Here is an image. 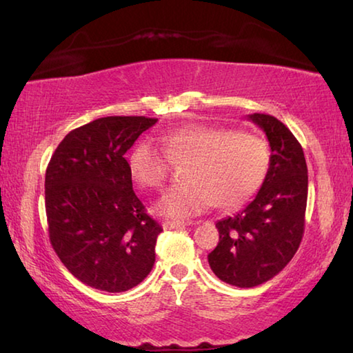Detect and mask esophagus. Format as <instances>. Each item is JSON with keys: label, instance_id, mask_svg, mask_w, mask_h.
<instances>
[{"label": "esophagus", "instance_id": "esophagus-1", "mask_svg": "<svg viewBox=\"0 0 353 353\" xmlns=\"http://www.w3.org/2000/svg\"><path fill=\"white\" fill-rule=\"evenodd\" d=\"M188 225V222H181V221H165L162 223L163 230H172V228H185Z\"/></svg>", "mask_w": 353, "mask_h": 353}]
</instances>
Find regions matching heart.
Masks as SVG:
<instances>
[{"label":"heart","instance_id":"1","mask_svg":"<svg viewBox=\"0 0 353 353\" xmlns=\"http://www.w3.org/2000/svg\"><path fill=\"white\" fill-rule=\"evenodd\" d=\"M163 150L143 140L130 156L134 181L146 188L162 187L170 160H187L182 176L187 182L172 185L156 203L159 214L187 219L219 208L234 210L245 203L264 182L270 152L261 137L225 128L187 125L172 128L159 137Z\"/></svg>","mask_w":353,"mask_h":353}]
</instances>
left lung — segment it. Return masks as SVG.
I'll use <instances>...</instances> for the list:
<instances>
[{"label":"left lung","instance_id":"8db88e82","mask_svg":"<svg viewBox=\"0 0 353 353\" xmlns=\"http://www.w3.org/2000/svg\"><path fill=\"white\" fill-rule=\"evenodd\" d=\"M248 120L265 132L270 165L253 201L216 223L219 242L208 254L216 276L241 288L267 283L292 261L304 234L309 187L304 151L292 131L268 114Z\"/></svg>","mask_w":353,"mask_h":353}]
</instances>
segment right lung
<instances>
[{"label":"right lung","mask_w":353,"mask_h":353,"mask_svg":"<svg viewBox=\"0 0 353 353\" xmlns=\"http://www.w3.org/2000/svg\"><path fill=\"white\" fill-rule=\"evenodd\" d=\"M101 117L70 131L46 170L49 239L68 270L97 290L126 292L148 276L162 227L132 190L125 152L156 125Z\"/></svg>","instance_id":"obj_1"}]
</instances>
